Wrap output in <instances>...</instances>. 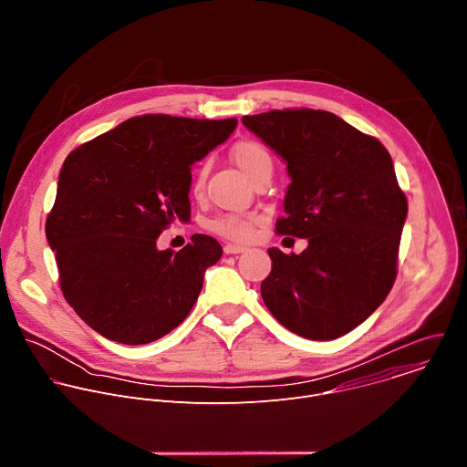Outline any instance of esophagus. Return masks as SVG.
Wrapping results in <instances>:
<instances>
[{"instance_id":"esophagus-1","label":"esophagus","mask_w":467,"mask_h":467,"mask_svg":"<svg viewBox=\"0 0 467 467\" xmlns=\"http://www.w3.org/2000/svg\"><path fill=\"white\" fill-rule=\"evenodd\" d=\"M244 251H247V247H244V245H234V244H227V245L223 247V253H225V254H238V253H244Z\"/></svg>"}]
</instances>
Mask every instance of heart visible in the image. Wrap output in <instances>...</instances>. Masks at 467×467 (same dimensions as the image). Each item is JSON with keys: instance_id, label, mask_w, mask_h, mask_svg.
<instances>
[{"instance_id": "obj_1", "label": "heart", "mask_w": 467, "mask_h": 467, "mask_svg": "<svg viewBox=\"0 0 467 467\" xmlns=\"http://www.w3.org/2000/svg\"><path fill=\"white\" fill-rule=\"evenodd\" d=\"M231 159L249 179H253L264 168L272 166L270 153L265 151L264 146L253 140H242L234 144V148L231 150ZM203 184H205V168H199L193 177V192L195 193L202 192ZM256 222L258 218L254 214H223L211 222V229L223 238L245 242L253 236V229Z\"/></svg>"}]
</instances>
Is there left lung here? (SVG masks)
<instances>
[{"label":"left lung","mask_w":467,"mask_h":467,"mask_svg":"<svg viewBox=\"0 0 467 467\" xmlns=\"http://www.w3.org/2000/svg\"><path fill=\"white\" fill-rule=\"evenodd\" d=\"M242 123L286 162L277 233L308 242L299 254L268 249L262 299L296 335L340 338L379 308L395 281L409 205L391 157L325 110H272Z\"/></svg>","instance_id":"8db88e82"}]
</instances>
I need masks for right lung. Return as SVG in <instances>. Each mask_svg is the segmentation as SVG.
<instances>
[{"label":"right lung","instance_id":"right-lung-1","mask_svg":"<svg viewBox=\"0 0 467 467\" xmlns=\"http://www.w3.org/2000/svg\"><path fill=\"white\" fill-rule=\"evenodd\" d=\"M236 123L146 114L66 157L46 238L66 301L101 337L150 344L192 310L223 249L207 234L177 253L159 249L157 238L190 220L192 166Z\"/></svg>","mask_w":467,"mask_h":467}]
</instances>
